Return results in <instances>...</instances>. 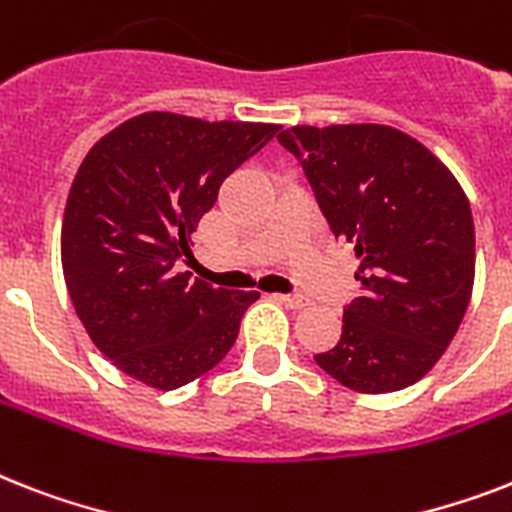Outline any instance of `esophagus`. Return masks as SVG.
Here are the masks:
<instances>
[{
    "instance_id": "1",
    "label": "esophagus",
    "mask_w": 512,
    "mask_h": 512,
    "mask_svg": "<svg viewBox=\"0 0 512 512\" xmlns=\"http://www.w3.org/2000/svg\"><path fill=\"white\" fill-rule=\"evenodd\" d=\"M276 299L281 305L292 307V310H302V307L310 305V299L302 297V294H276Z\"/></svg>"
}]
</instances>
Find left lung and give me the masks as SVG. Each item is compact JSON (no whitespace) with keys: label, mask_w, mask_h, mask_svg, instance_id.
Returning <instances> with one entry per match:
<instances>
[{"label":"left lung","mask_w":512,"mask_h":512,"mask_svg":"<svg viewBox=\"0 0 512 512\" xmlns=\"http://www.w3.org/2000/svg\"><path fill=\"white\" fill-rule=\"evenodd\" d=\"M278 141L360 260V297L344 307L342 339L315 363L360 394L421 381L458 334L473 292L476 236L458 178L421 141L378 123L292 126Z\"/></svg>","instance_id":"1"}]
</instances>
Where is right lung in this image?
Returning <instances> with one entry per match:
<instances>
[{"label": "right lung", "mask_w": 512, "mask_h": 512, "mask_svg": "<svg viewBox=\"0 0 512 512\" xmlns=\"http://www.w3.org/2000/svg\"><path fill=\"white\" fill-rule=\"evenodd\" d=\"M273 123L144 112L83 157L62 218V273L99 352L170 392L223 360L260 294L176 273L220 184L273 139Z\"/></svg>", "instance_id": "obj_1"}]
</instances>
